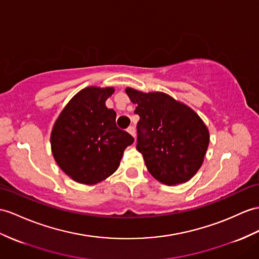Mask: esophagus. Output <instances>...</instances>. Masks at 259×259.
I'll use <instances>...</instances> for the list:
<instances>
[{"mask_svg":"<svg viewBox=\"0 0 259 259\" xmlns=\"http://www.w3.org/2000/svg\"><path fill=\"white\" fill-rule=\"evenodd\" d=\"M127 132H128V133H130L132 136H133V137H135V136H136V134H135V127H134V126H130V127L127 128Z\"/></svg>","mask_w":259,"mask_h":259,"instance_id":"34e87169","label":"esophagus"}]
</instances>
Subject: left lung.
<instances>
[{"label": "left lung", "mask_w": 259, "mask_h": 259, "mask_svg": "<svg viewBox=\"0 0 259 259\" xmlns=\"http://www.w3.org/2000/svg\"><path fill=\"white\" fill-rule=\"evenodd\" d=\"M136 104L137 150L155 179L167 186L190 180L202 166L210 142L206 125L191 108L163 92L126 88Z\"/></svg>", "instance_id": "left-lung-1"}]
</instances>
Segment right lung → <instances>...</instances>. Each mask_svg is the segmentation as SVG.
<instances>
[{"label": "right lung", "mask_w": 259, "mask_h": 259, "mask_svg": "<svg viewBox=\"0 0 259 259\" xmlns=\"http://www.w3.org/2000/svg\"><path fill=\"white\" fill-rule=\"evenodd\" d=\"M114 88L87 87L69 101L53 126L52 153L62 171L83 185H96L116 171L134 138L119 130L105 101Z\"/></svg>", "instance_id": "obj_1"}]
</instances>
